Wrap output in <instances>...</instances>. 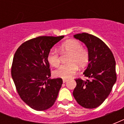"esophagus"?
Wrapping results in <instances>:
<instances>
[{"instance_id":"34e87169","label":"esophagus","mask_w":124,"mask_h":124,"mask_svg":"<svg viewBox=\"0 0 124 124\" xmlns=\"http://www.w3.org/2000/svg\"><path fill=\"white\" fill-rule=\"evenodd\" d=\"M66 82H68V79H63V82L66 83Z\"/></svg>"}]
</instances>
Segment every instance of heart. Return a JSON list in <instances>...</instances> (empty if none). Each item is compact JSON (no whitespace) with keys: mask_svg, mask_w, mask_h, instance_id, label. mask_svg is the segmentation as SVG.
Here are the masks:
<instances>
[{"mask_svg":"<svg viewBox=\"0 0 124 124\" xmlns=\"http://www.w3.org/2000/svg\"><path fill=\"white\" fill-rule=\"evenodd\" d=\"M62 53L70 54L68 58V64L60 66L54 71V77L68 78L73 75L78 70V66L83 68L87 65L89 54L86 49L82 47V44L77 40H68L60 46ZM47 60L51 66L56 67L60 64L59 54L56 51L51 49L47 56Z\"/></svg>","mask_w":124,"mask_h":124,"instance_id":"obj_1","label":"heart"}]
</instances>
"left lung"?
<instances>
[{
  "label": "left lung",
  "mask_w": 124,
  "mask_h": 124,
  "mask_svg": "<svg viewBox=\"0 0 124 124\" xmlns=\"http://www.w3.org/2000/svg\"><path fill=\"white\" fill-rule=\"evenodd\" d=\"M74 37L84 43L88 50L89 63L84 75L89 80L75 79L77 86L73 94L83 108H96L108 98L116 81L115 58L99 38L86 33L77 34Z\"/></svg>",
  "instance_id": "left-lung-1"
}]
</instances>
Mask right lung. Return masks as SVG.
<instances>
[{
	"label": "right lung",
	"instance_id": "right-lung-1",
	"mask_svg": "<svg viewBox=\"0 0 124 124\" xmlns=\"http://www.w3.org/2000/svg\"><path fill=\"white\" fill-rule=\"evenodd\" d=\"M64 37L41 36L20 45L14 54L11 77L23 101L37 111L54 104L62 84L60 78L51 79L47 56L55 44Z\"/></svg>",
	"mask_w": 124,
	"mask_h": 124
}]
</instances>
